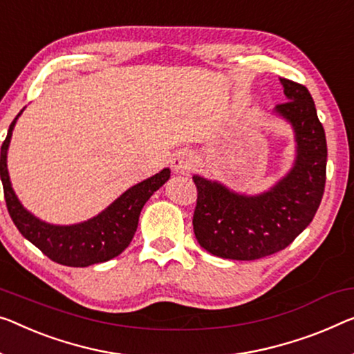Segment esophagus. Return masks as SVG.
Returning a JSON list of instances; mask_svg holds the SVG:
<instances>
[{
  "label": "esophagus",
  "mask_w": 354,
  "mask_h": 354,
  "mask_svg": "<svg viewBox=\"0 0 354 354\" xmlns=\"http://www.w3.org/2000/svg\"><path fill=\"white\" fill-rule=\"evenodd\" d=\"M194 154L189 149H179L171 157V168L175 173H183L187 175L189 171L194 168Z\"/></svg>",
  "instance_id": "1"
}]
</instances>
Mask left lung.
I'll use <instances>...</instances> for the list:
<instances>
[{
  "label": "left lung",
  "instance_id": "obj_1",
  "mask_svg": "<svg viewBox=\"0 0 354 354\" xmlns=\"http://www.w3.org/2000/svg\"><path fill=\"white\" fill-rule=\"evenodd\" d=\"M288 102L275 113L292 125L297 143L294 167L270 191L245 195L195 175L194 234L211 254L256 261L284 250L312 223L326 184L328 145L308 88L279 77Z\"/></svg>",
  "mask_w": 354,
  "mask_h": 354
}]
</instances>
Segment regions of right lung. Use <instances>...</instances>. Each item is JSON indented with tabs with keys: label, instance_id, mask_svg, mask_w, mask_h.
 I'll list each match as a JSON object with an SVG mask.
<instances>
[{
	"label": "right lung",
	"instance_id": "1",
	"mask_svg": "<svg viewBox=\"0 0 354 354\" xmlns=\"http://www.w3.org/2000/svg\"><path fill=\"white\" fill-rule=\"evenodd\" d=\"M9 125L0 154V176L10 219L26 240L39 248L50 261L68 267H88L119 256L133 239L140 213L157 189L170 178V168L130 187L95 218L73 225H54L35 218L19 202L8 173V147L15 120Z\"/></svg>",
	"mask_w": 354,
	"mask_h": 354
}]
</instances>
